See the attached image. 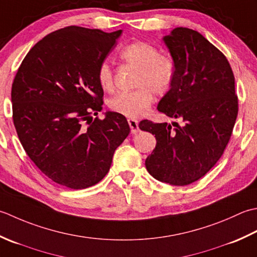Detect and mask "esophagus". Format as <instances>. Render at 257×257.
I'll return each instance as SVG.
<instances>
[{
	"label": "esophagus",
	"mask_w": 257,
	"mask_h": 257,
	"mask_svg": "<svg viewBox=\"0 0 257 257\" xmlns=\"http://www.w3.org/2000/svg\"><path fill=\"white\" fill-rule=\"evenodd\" d=\"M127 122H128V125H130V127H131V133H132V134H136V133L140 132L139 122L136 121V119H134V118H128Z\"/></svg>",
	"instance_id": "obj_1"
}]
</instances>
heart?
I'll return each instance as SVG.
<instances>
[{"mask_svg":"<svg viewBox=\"0 0 257 257\" xmlns=\"http://www.w3.org/2000/svg\"><path fill=\"white\" fill-rule=\"evenodd\" d=\"M118 55L125 64L139 69L135 82L139 88L113 96L108 101V107L123 116L140 117L153 103V91L158 95H164L171 90L176 76V63L172 56L160 53L155 45L141 40L124 46ZM96 77L102 90H114L113 71L108 62L104 61L98 65Z\"/></svg>","mask_w":257,"mask_h":257,"instance_id":"obj_1","label":"heart"}]
</instances>
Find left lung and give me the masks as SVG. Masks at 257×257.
Segmentation results:
<instances>
[{"instance_id": "obj_1", "label": "left lung", "mask_w": 257, "mask_h": 257, "mask_svg": "<svg viewBox=\"0 0 257 257\" xmlns=\"http://www.w3.org/2000/svg\"><path fill=\"white\" fill-rule=\"evenodd\" d=\"M164 42L176 76L158 109L182 124L143 119L139 127L156 139L145 161L154 179L184 186L200 180L221 159L238 112L232 67L221 51L194 30L176 28Z\"/></svg>"}]
</instances>
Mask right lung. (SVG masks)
I'll return each instance as SVG.
<instances>
[{"instance_id":"add662e5","label":"right lung","mask_w":257,"mask_h":257,"mask_svg":"<svg viewBox=\"0 0 257 257\" xmlns=\"http://www.w3.org/2000/svg\"><path fill=\"white\" fill-rule=\"evenodd\" d=\"M122 31L66 26L44 36L21 63L12 84L13 123L26 154L62 186L81 190L107 174L130 134L123 115L103 108L98 65Z\"/></svg>"}]
</instances>
